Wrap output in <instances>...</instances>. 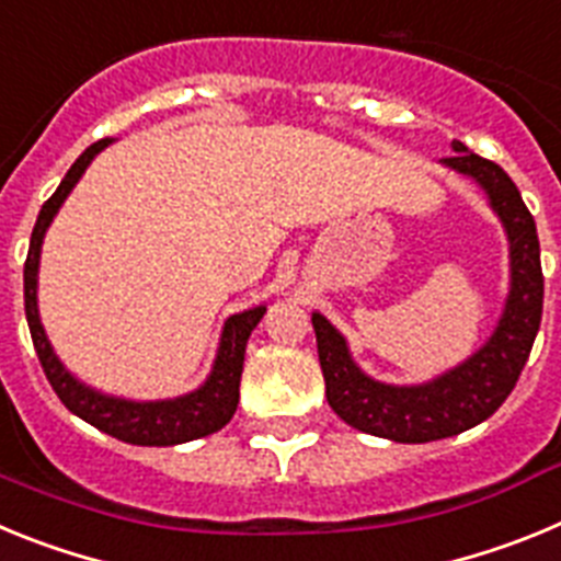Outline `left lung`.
<instances>
[{"instance_id": "8db88e82", "label": "left lung", "mask_w": 561, "mask_h": 561, "mask_svg": "<svg viewBox=\"0 0 561 561\" xmlns=\"http://www.w3.org/2000/svg\"><path fill=\"white\" fill-rule=\"evenodd\" d=\"M453 148L455 157H447L444 165L472 176L483 187L508 236L512 289L497 329L483 348L424 385H385L356 368L345 336L320 311L311 314L331 410L359 433L399 444L449 438L489 419L517 385L542 320L545 277L534 216L497 162L483 160L458 140Z\"/></svg>"}]
</instances>
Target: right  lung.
Returning a JSON list of instances; mask_svg holds the SVG:
<instances>
[{
  "mask_svg": "<svg viewBox=\"0 0 561 561\" xmlns=\"http://www.w3.org/2000/svg\"><path fill=\"white\" fill-rule=\"evenodd\" d=\"M108 142L112 140L92 142L72 162L58 191L44 202L42 213H38L33 236H30L27 261H24V314H27L30 336H33V345H36L44 374H47L49 385H53V390H56V396L64 401V408L69 413H76L78 419L98 427L101 433L112 435L117 440H126V444H137V447H173V444H185V440L219 433L227 421L232 419L238 408V385H241V370H244L247 340H250L252 329L261 323L266 306H255V309H247L227 320L225 331H221L219 351H216V362H213V370L205 379V385L193 390V393L176 396V399H117V396L92 390L64 368L53 345H49L47 334H44L42 317H38V257H42V241L49 221L56 219L58 207L64 205L69 191L78 185L89 162L95 160V153H101Z\"/></svg>",
  "mask_w": 561,
  "mask_h": 561,
  "instance_id": "right-lung-1",
  "label": "right lung"
}]
</instances>
